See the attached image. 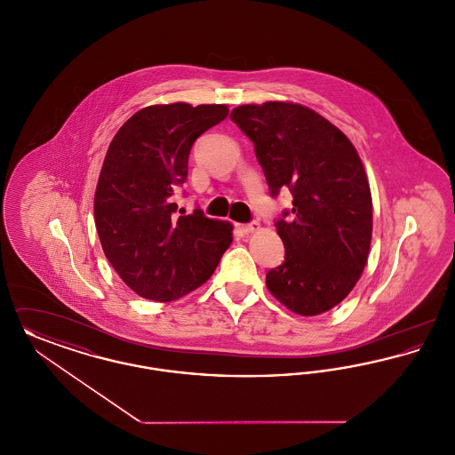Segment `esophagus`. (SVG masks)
I'll return each mask as SVG.
<instances>
[{
	"label": "esophagus",
	"instance_id": "34e87169",
	"mask_svg": "<svg viewBox=\"0 0 455 455\" xmlns=\"http://www.w3.org/2000/svg\"><path fill=\"white\" fill-rule=\"evenodd\" d=\"M242 230H243L245 234H256V232H259L260 230L259 221H251V223H247V225H242Z\"/></svg>",
	"mask_w": 455,
	"mask_h": 455
}]
</instances>
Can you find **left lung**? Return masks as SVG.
<instances>
[{"mask_svg":"<svg viewBox=\"0 0 455 455\" xmlns=\"http://www.w3.org/2000/svg\"><path fill=\"white\" fill-rule=\"evenodd\" d=\"M230 117L254 143L271 195L293 196V220L276 221L284 260L267 271V290L299 315L331 310L360 280L371 242V195L356 148L300 104H247Z\"/></svg>","mask_w":455,"mask_h":455,"instance_id":"left-lung-1","label":"left lung"}]
</instances>
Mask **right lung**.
Returning a JSON list of instances; mask_svg holds the SVG:
<instances>
[{"label": "right lung", "mask_w": 455, "mask_h": 455, "mask_svg": "<svg viewBox=\"0 0 455 455\" xmlns=\"http://www.w3.org/2000/svg\"><path fill=\"white\" fill-rule=\"evenodd\" d=\"M228 116L220 104L175 102L138 110L116 132L93 213L104 254L134 293L172 302L206 282L232 243V225L196 210L177 215L193 143Z\"/></svg>", "instance_id": "add662e5"}]
</instances>
